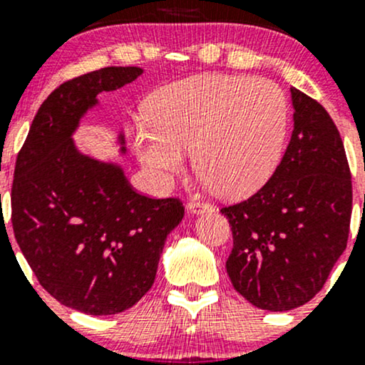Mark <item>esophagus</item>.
<instances>
[{"mask_svg": "<svg viewBox=\"0 0 365 365\" xmlns=\"http://www.w3.org/2000/svg\"><path fill=\"white\" fill-rule=\"evenodd\" d=\"M212 206L209 202H204V200H190L187 204V211L190 215H200V212H207L211 211Z\"/></svg>", "mask_w": 365, "mask_h": 365, "instance_id": "34e87169", "label": "esophagus"}]
</instances>
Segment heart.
I'll list each match as a JSON object with an SVG mask.
<instances>
[{
  "label": "heart",
  "mask_w": 365,
  "mask_h": 365,
  "mask_svg": "<svg viewBox=\"0 0 365 365\" xmlns=\"http://www.w3.org/2000/svg\"><path fill=\"white\" fill-rule=\"evenodd\" d=\"M149 123L132 132L137 159L156 185L183 168L185 150L223 197H245L273 175L288 125L287 98L266 78L200 75L159 89Z\"/></svg>",
  "instance_id": "1"
}]
</instances>
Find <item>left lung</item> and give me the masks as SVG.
I'll list each match as a JSON object with an SVG mask.
<instances>
[{"label":"left lung","instance_id":"left-lung-1","mask_svg":"<svg viewBox=\"0 0 365 365\" xmlns=\"http://www.w3.org/2000/svg\"><path fill=\"white\" fill-rule=\"evenodd\" d=\"M293 132L261 190L223 207L233 233L226 271L255 307L283 312L321 290L346 249L351 177L328 111L292 87Z\"/></svg>","mask_w":365,"mask_h":365}]
</instances>
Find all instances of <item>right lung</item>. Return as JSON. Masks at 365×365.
<instances>
[{
  "mask_svg": "<svg viewBox=\"0 0 365 365\" xmlns=\"http://www.w3.org/2000/svg\"><path fill=\"white\" fill-rule=\"evenodd\" d=\"M142 72L108 66L61 83L41 104L16 156V244L49 295L91 316L118 314L139 302L156 278L166 237L183 217L178 199L137 194L118 163L82 154L73 142L98 96ZM118 144L123 154V133Z\"/></svg>",
  "mask_w": 365,
  "mask_h": 365,
  "instance_id": "add662e5",
  "label": "right lung"
}]
</instances>
